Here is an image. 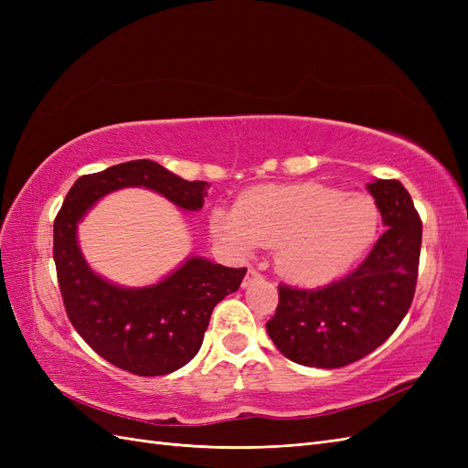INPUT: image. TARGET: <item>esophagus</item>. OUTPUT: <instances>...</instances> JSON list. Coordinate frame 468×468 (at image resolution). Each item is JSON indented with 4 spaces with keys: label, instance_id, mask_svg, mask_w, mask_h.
<instances>
[{
    "label": "esophagus",
    "instance_id": "1",
    "mask_svg": "<svg viewBox=\"0 0 468 468\" xmlns=\"http://www.w3.org/2000/svg\"><path fill=\"white\" fill-rule=\"evenodd\" d=\"M258 279H263V275H261L260 271H256V269H253V267H250L246 277H244V281H242V287H250L251 282L258 281Z\"/></svg>",
    "mask_w": 468,
    "mask_h": 468
}]
</instances>
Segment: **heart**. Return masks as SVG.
<instances>
[{
  "instance_id": "obj_1",
  "label": "heart",
  "mask_w": 468,
  "mask_h": 468,
  "mask_svg": "<svg viewBox=\"0 0 468 468\" xmlns=\"http://www.w3.org/2000/svg\"><path fill=\"white\" fill-rule=\"evenodd\" d=\"M210 229L238 251L275 250L282 275L318 285L346 273L373 244L378 208L367 195L304 181L248 191L236 210H212Z\"/></svg>"
}]
</instances>
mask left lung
Returning <instances> with one entry per match:
<instances>
[{"mask_svg": "<svg viewBox=\"0 0 468 468\" xmlns=\"http://www.w3.org/2000/svg\"><path fill=\"white\" fill-rule=\"evenodd\" d=\"M369 191L387 232L356 271L316 289L279 285V304L265 325L294 363L318 369L356 363L387 342L412 304L421 218L400 181L377 179Z\"/></svg>", "mask_w": 468, "mask_h": 468, "instance_id": "obj_1", "label": "left lung"}]
</instances>
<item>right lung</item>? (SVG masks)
I'll list each match as a JSON object with an SVG mask.
<instances>
[{"instance_id": "1", "label": "right lung", "mask_w": 468, "mask_h": 468, "mask_svg": "<svg viewBox=\"0 0 468 468\" xmlns=\"http://www.w3.org/2000/svg\"><path fill=\"white\" fill-rule=\"evenodd\" d=\"M122 187H148L181 208L199 210L210 186L181 179L152 160L124 162L81 176L54 218L56 275L76 332L97 356L122 371L140 377L167 375L197 356L212 308L238 291L246 267L189 258L154 287L111 285L83 260L76 224L97 199Z\"/></svg>"}]
</instances>
